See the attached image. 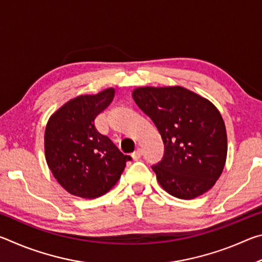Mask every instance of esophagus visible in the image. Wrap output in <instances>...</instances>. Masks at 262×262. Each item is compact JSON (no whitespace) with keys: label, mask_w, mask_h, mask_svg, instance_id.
I'll use <instances>...</instances> for the list:
<instances>
[{"label":"esophagus","mask_w":262,"mask_h":262,"mask_svg":"<svg viewBox=\"0 0 262 262\" xmlns=\"http://www.w3.org/2000/svg\"><path fill=\"white\" fill-rule=\"evenodd\" d=\"M141 156H142V149H140V148H137L132 155V157H133V159H134V161H137V159H139Z\"/></svg>","instance_id":"1"}]
</instances>
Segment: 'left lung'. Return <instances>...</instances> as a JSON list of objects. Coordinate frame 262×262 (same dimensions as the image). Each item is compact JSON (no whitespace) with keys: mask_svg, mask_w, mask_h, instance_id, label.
<instances>
[{"mask_svg":"<svg viewBox=\"0 0 262 262\" xmlns=\"http://www.w3.org/2000/svg\"><path fill=\"white\" fill-rule=\"evenodd\" d=\"M132 96L162 136L164 156L152 166L159 185L183 200L208 192L228 154L227 129L216 106L179 85L141 86Z\"/></svg>","mask_w":262,"mask_h":262,"instance_id":"8db88e82","label":"left lung"}]
</instances>
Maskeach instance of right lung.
Returning a JSON list of instances; mask_svg holds the SVG:
<instances>
[{"instance_id": "add662e5", "label": "right lung", "mask_w": 262, "mask_h": 262, "mask_svg": "<svg viewBox=\"0 0 262 262\" xmlns=\"http://www.w3.org/2000/svg\"><path fill=\"white\" fill-rule=\"evenodd\" d=\"M113 88L70 99L51 115L45 130V156L54 178L68 193L101 196L113 187L130 156L96 129L95 119L114 98Z\"/></svg>"}]
</instances>
